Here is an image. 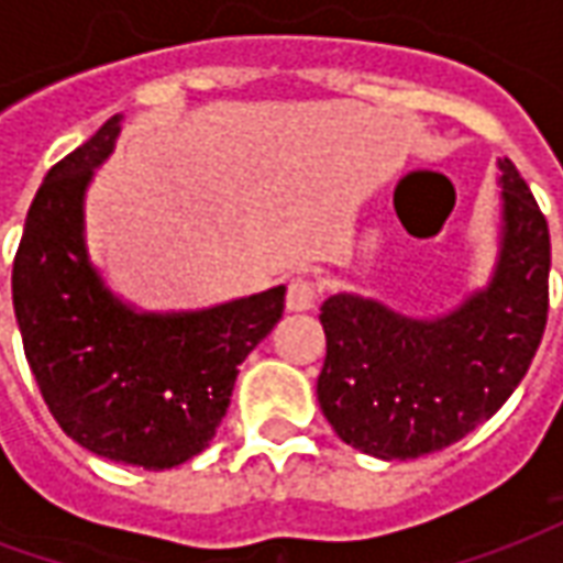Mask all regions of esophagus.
Instances as JSON below:
<instances>
[{
    "label": "esophagus",
    "mask_w": 563,
    "mask_h": 563,
    "mask_svg": "<svg viewBox=\"0 0 563 563\" xmlns=\"http://www.w3.org/2000/svg\"><path fill=\"white\" fill-rule=\"evenodd\" d=\"M319 298V286L313 277H292L289 286H286V307L301 313V310H310L317 305Z\"/></svg>",
    "instance_id": "34e87169"
}]
</instances>
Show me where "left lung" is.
<instances>
[{"mask_svg": "<svg viewBox=\"0 0 563 563\" xmlns=\"http://www.w3.org/2000/svg\"><path fill=\"white\" fill-rule=\"evenodd\" d=\"M504 250L485 292L452 317L416 322L377 301L322 305L325 365L317 395L343 443L386 461L459 443L528 374L549 319V225L516 165L500 159Z\"/></svg>", "mask_w": 563, "mask_h": 563, "instance_id": "8db88e82", "label": "left lung"}]
</instances>
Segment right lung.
I'll list each match as a JSON object with an SVG mask.
<instances>
[{
    "label": "right lung",
    "instance_id": "1",
    "mask_svg": "<svg viewBox=\"0 0 563 563\" xmlns=\"http://www.w3.org/2000/svg\"><path fill=\"white\" fill-rule=\"evenodd\" d=\"M117 132L120 117H111L47 172L26 213L11 295L23 353L59 428L102 459L165 471L213 440L238 365L277 325L286 289L177 317H135L117 305L80 234L84 189Z\"/></svg>",
    "mask_w": 563,
    "mask_h": 563
}]
</instances>
